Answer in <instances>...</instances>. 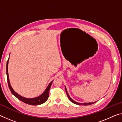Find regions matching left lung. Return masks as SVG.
Masks as SVG:
<instances>
[{
	"instance_id": "obj_1",
	"label": "left lung",
	"mask_w": 122,
	"mask_h": 122,
	"mask_svg": "<svg viewBox=\"0 0 122 122\" xmlns=\"http://www.w3.org/2000/svg\"><path fill=\"white\" fill-rule=\"evenodd\" d=\"M65 90H66V91L67 95V96H68V98H69V100H70L71 102H72L73 103L76 104V105H85V106H86V105H91V104H94V103H96V102H92V103H78V102H75V101H74V100H73V99H71V98L70 97V96H69V94H68V92H67V88H66V86H65Z\"/></svg>"
}]
</instances>
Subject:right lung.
Here are the masks:
<instances>
[{
  "label": "right lung",
  "mask_w": 122,
  "mask_h": 122,
  "mask_svg": "<svg viewBox=\"0 0 122 122\" xmlns=\"http://www.w3.org/2000/svg\"><path fill=\"white\" fill-rule=\"evenodd\" d=\"M9 60V58L8 60L7 61V63H6L7 79V82H8L9 87L13 95H14L16 98H18L19 100H21V101L24 102L25 103L29 104V105H40V104H42L44 103H45V102L47 100L48 97H49V92L53 80L49 83V85H48V86H47V87L46 88V89L43 92V93H42L38 97H37L33 98H27L23 97L19 95V94H18L17 93L15 92V91L13 90L12 87L11 86L10 82V80H9V73H8Z\"/></svg>",
  "instance_id": "add662e5"
}]
</instances>
